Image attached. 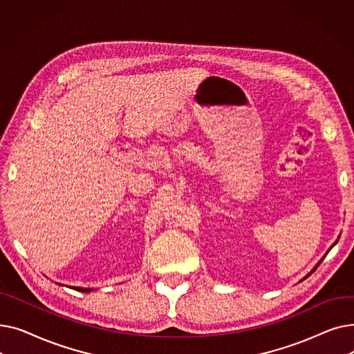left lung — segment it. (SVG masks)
Segmentation results:
<instances>
[{
	"label": "left lung",
	"mask_w": 354,
	"mask_h": 354,
	"mask_svg": "<svg viewBox=\"0 0 354 354\" xmlns=\"http://www.w3.org/2000/svg\"><path fill=\"white\" fill-rule=\"evenodd\" d=\"M334 244H336V243H334ZM334 244H333V245H334ZM319 264H320V263H319ZM319 264H317V267H319ZM317 267H315V268H317ZM315 268H314V270H315ZM314 270H313V271H314ZM308 275H310V274H308ZM308 275H307V277H308ZM307 277H306V278H307Z\"/></svg>",
	"instance_id": "left-lung-1"
}]
</instances>
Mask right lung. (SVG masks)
I'll use <instances>...</instances> for the list:
<instances>
[{
  "mask_svg": "<svg viewBox=\"0 0 354 354\" xmlns=\"http://www.w3.org/2000/svg\"><path fill=\"white\" fill-rule=\"evenodd\" d=\"M74 290H77V291H82V292H88V291H91L93 288H82V287H73Z\"/></svg>",
  "mask_w": 354,
  "mask_h": 354,
  "instance_id": "right-lung-1",
  "label": "right lung"
}]
</instances>
